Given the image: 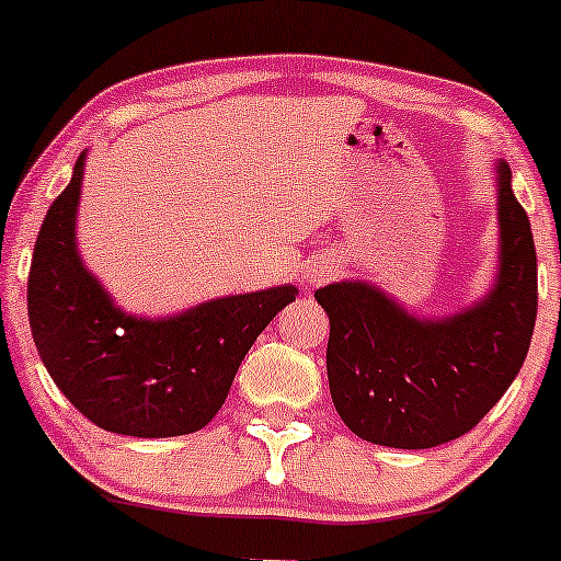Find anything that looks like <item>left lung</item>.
Here are the masks:
<instances>
[{
    "label": "left lung",
    "instance_id": "left-lung-1",
    "mask_svg": "<svg viewBox=\"0 0 561 561\" xmlns=\"http://www.w3.org/2000/svg\"><path fill=\"white\" fill-rule=\"evenodd\" d=\"M500 282L478 307L423 322L364 282L314 293L328 312V386L353 434L421 450L458 439L516 380L537 317V252L529 217L500 162Z\"/></svg>",
    "mask_w": 561,
    "mask_h": 561
}]
</instances>
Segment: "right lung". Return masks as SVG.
Masks as SVG:
<instances>
[{
  "instance_id": "right-lung-1",
  "label": "right lung",
  "mask_w": 561,
  "mask_h": 561,
  "mask_svg": "<svg viewBox=\"0 0 561 561\" xmlns=\"http://www.w3.org/2000/svg\"><path fill=\"white\" fill-rule=\"evenodd\" d=\"M83 154L50 203L32 254L26 307L50 380L94 426L127 437H179L206 426L228 399L241 360L296 301V287L228 296L171 320L113 307L76 252Z\"/></svg>"
}]
</instances>
